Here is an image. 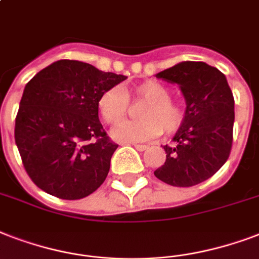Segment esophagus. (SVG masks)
<instances>
[{"label": "esophagus", "instance_id": "1", "mask_svg": "<svg viewBox=\"0 0 259 259\" xmlns=\"http://www.w3.org/2000/svg\"><path fill=\"white\" fill-rule=\"evenodd\" d=\"M133 145H134V148H136V149L140 152H143V151H145V149H148V145H144V144H133Z\"/></svg>", "mask_w": 259, "mask_h": 259}]
</instances>
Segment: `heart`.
<instances>
[{
  "mask_svg": "<svg viewBox=\"0 0 259 259\" xmlns=\"http://www.w3.org/2000/svg\"><path fill=\"white\" fill-rule=\"evenodd\" d=\"M133 94L147 103L139 116L140 121H128L114 127L112 138L119 143H138L160 136L165 132H175L182 125L185 118V106L172 100L171 91L155 80L140 82L133 90H121L112 87L104 91L99 98L98 108L100 115L108 125H117L124 117L128 107V96Z\"/></svg>",
  "mask_w": 259,
  "mask_h": 259,
  "instance_id": "1",
  "label": "heart"
}]
</instances>
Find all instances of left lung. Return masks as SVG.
<instances>
[{
	"instance_id": "1",
	"label": "left lung",
	"mask_w": 259,
	"mask_h": 259,
	"mask_svg": "<svg viewBox=\"0 0 259 259\" xmlns=\"http://www.w3.org/2000/svg\"><path fill=\"white\" fill-rule=\"evenodd\" d=\"M156 77L179 85L186 108L174 144L163 147L167 159L155 175L171 186H194L214 175L230 156L235 121L232 91L226 76L205 62L183 61Z\"/></svg>"
}]
</instances>
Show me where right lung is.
I'll return each instance as SVG.
<instances>
[{"label":"right lung","mask_w":259,"mask_h":259,"mask_svg":"<svg viewBox=\"0 0 259 259\" xmlns=\"http://www.w3.org/2000/svg\"><path fill=\"white\" fill-rule=\"evenodd\" d=\"M127 77L61 59L27 82L15 140L24 168L39 189L62 200L92 194L118 148L99 121V98Z\"/></svg>","instance_id":"right-lung-1"}]
</instances>
